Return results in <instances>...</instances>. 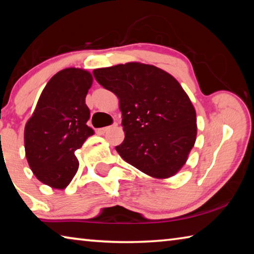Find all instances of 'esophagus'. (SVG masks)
<instances>
[{
	"instance_id": "obj_1",
	"label": "esophagus",
	"mask_w": 254,
	"mask_h": 254,
	"mask_svg": "<svg viewBox=\"0 0 254 254\" xmlns=\"http://www.w3.org/2000/svg\"><path fill=\"white\" fill-rule=\"evenodd\" d=\"M118 127V124H113V126H110V127H102V128H100V130H98V132L101 133V134H105V133L109 131V130H111V128H113V127Z\"/></svg>"
}]
</instances>
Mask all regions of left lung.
<instances>
[{
	"label": "left lung",
	"instance_id": "obj_1",
	"mask_svg": "<svg viewBox=\"0 0 254 254\" xmlns=\"http://www.w3.org/2000/svg\"><path fill=\"white\" fill-rule=\"evenodd\" d=\"M118 96L126 137L115 147L150 177L166 179L183 168L196 141V111L175 77L153 65L120 64L93 70Z\"/></svg>",
	"mask_w": 254,
	"mask_h": 254
}]
</instances>
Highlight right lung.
Listing matches in <instances>:
<instances>
[{
  "mask_svg": "<svg viewBox=\"0 0 254 254\" xmlns=\"http://www.w3.org/2000/svg\"><path fill=\"white\" fill-rule=\"evenodd\" d=\"M93 84L89 71L65 68L51 77L24 127L25 157L33 175L51 188H66L78 170L75 151L88 136L85 98Z\"/></svg>",
  "mask_w": 254,
  "mask_h": 254,
  "instance_id": "1",
  "label": "right lung"
}]
</instances>
